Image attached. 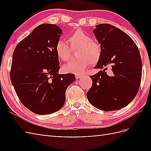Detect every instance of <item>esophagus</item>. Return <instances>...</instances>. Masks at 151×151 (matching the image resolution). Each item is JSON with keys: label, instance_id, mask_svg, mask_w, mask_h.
Listing matches in <instances>:
<instances>
[{"label": "esophagus", "instance_id": "1", "mask_svg": "<svg viewBox=\"0 0 151 151\" xmlns=\"http://www.w3.org/2000/svg\"><path fill=\"white\" fill-rule=\"evenodd\" d=\"M83 74H81V73H75V76H76V79H78L80 78L81 76H83Z\"/></svg>", "mask_w": 151, "mask_h": 151}]
</instances>
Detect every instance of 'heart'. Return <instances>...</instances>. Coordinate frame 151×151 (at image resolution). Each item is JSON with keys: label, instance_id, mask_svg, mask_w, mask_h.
I'll return each mask as SVG.
<instances>
[{"label": "heart", "instance_id": "1", "mask_svg": "<svg viewBox=\"0 0 151 151\" xmlns=\"http://www.w3.org/2000/svg\"><path fill=\"white\" fill-rule=\"evenodd\" d=\"M70 47L65 40L59 39L55 45V52L58 58L68 61L71 58L72 50L78 49V59L63 66L65 73H81L90 65H96L102 57L101 45L93 40L91 36L81 29L76 30L68 37Z\"/></svg>", "mask_w": 151, "mask_h": 151}]
</instances>
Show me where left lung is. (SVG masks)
Listing matches in <instances>:
<instances>
[{
  "label": "left lung",
  "instance_id": "1",
  "mask_svg": "<svg viewBox=\"0 0 151 151\" xmlns=\"http://www.w3.org/2000/svg\"><path fill=\"white\" fill-rule=\"evenodd\" d=\"M93 32L102 47V57L95 68L103 69L91 76L93 85L87 93L92 105L112 111L127 106L139 90L142 60L137 46L131 37L110 24L96 26ZM111 67L109 76L105 70Z\"/></svg>",
  "mask_w": 151,
  "mask_h": 151
}]
</instances>
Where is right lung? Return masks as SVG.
<instances>
[{"instance_id":"1","label":"right lung","mask_w":151,"mask_h":151,"mask_svg":"<svg viewBox=\"0 0 151 151\" xmlns=\"http://www.w3.org/2000/svg\"><path fill=\"white\" fill-rule=\"evenodd\" d=\"M62 30L45 23L22 40L12 55L11 83L22 104L38 114L58 111L66 100V90L75 81L73 73L59 75L55 45Z\"/></svg>"}]
</instances>
